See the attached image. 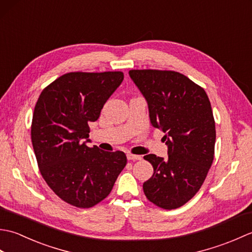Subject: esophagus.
Segmentation results:
<instances>
[{
	"label": "esophagus",
	"mask_w": 252,
	"mask_h": 252,
	"mask_svg": "<svg viewBox=\"0 0 252 252\" xmlns=\"http://www.w3.org/2000/svg\"><path fill=\"white\" fill-rule=\"evenodd\" d=\"M127 160H141L142 157L138 156V155H133V154H127L126 155Z\"/></svg>",
	"instance_id": "esophagus-1"
}]
</instances>
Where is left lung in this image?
Returning <instances> with one entry per match:
<instances>
[{
  "instance_id": "obj_1",
  "label": "left lung",
  "mask_w": 252,
  "mask_h": 252,
  "mask_svg": "<svg viewBox=\"0 0 252 252\" xmlns=\"http://www.w3.org/2000/svg\"><path fill=\"white\" fill-rule=\"evenodd\" d=\"M145 97L154 127L164 133L168 158L146 155L154 174L143 184L149 201L172 210L199 190L210 169L216 123L205 90L186 76L167 70H130Z\"/></svg>"
}]
</instances>
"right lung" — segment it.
Wrapping results in <instances>:
<instances>
[{"mask_svg":"<svg viewBox=\"0 0 252 252\" xmlns=\"http://www.w3.org/2000/svg\"><path fill=\"white\" fill-rule=\"evenodd\" d=\"M123 81L120 71L69 72L46 87L34 107L31 141L40 172L70 205L91 208L109 195L126 164L123 152L89 147L90 122Z\"/></svg>","mask_w":252,"mask_h":252,"instance_id":"right-lung-1","label":"right lung"}]
</instances>
